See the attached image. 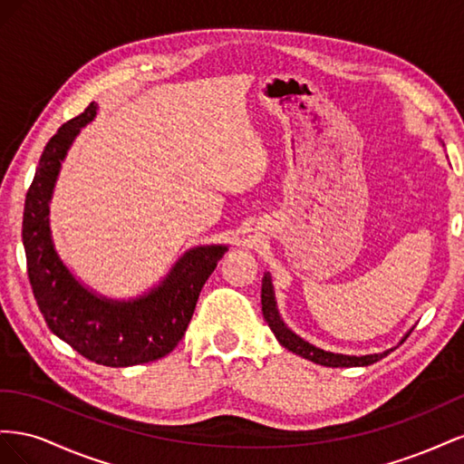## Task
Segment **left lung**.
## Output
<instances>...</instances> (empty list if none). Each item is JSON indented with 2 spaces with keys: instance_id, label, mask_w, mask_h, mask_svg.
Masks as SVG:
<instances>
[{
  "instance_id": "1",
  "label": "left lung",
  "mask_w": 464,
  "mask_h": 464,
  "mask_svg": "<svg viewBox=\"0 0 464 464\" xmlns=\"http://www.w3.org/2000/svg\"><path fill=\"white\" fill-rule=\"evenodd\" d=\"M261 305H263V317L265 321L269 323L271 331L275 333V336L278 339V343L283 344L285 348H288L290 353L298 354L305 360H312L315 363H321V366L327 368H356V366H370V363L385 358L389 353L383 354H370V356H344V354H333V353H325V350L315 348L314 344L305 343L304 339H300L298 334H294L285 323L280 319L278 312H276V304H275V292H273V285H271V276L266 273L263 276V285H261Z\"/></svg>"
}]
</instances>
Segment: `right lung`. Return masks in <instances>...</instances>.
<instances>
[{
	"instance_id": "obj_1",
	"label": "right lung",
	"mask_w": 464,
	"mask_h": 464,
	"mask_svg": "<svg viewBox=\"0 0 464 464\" xmlns=\"http://www.w3.org/2000/svg\"><path fill=\"white\" fill-rule=\"evenodd\" d=\"M94 114L96 104L91 102L42 150L24 199L23 246L34 300L52 333L91 362L125 368L172 353L189 325L203 285L228 247L188 251L159 288L133 302H110L82 288L52 246L48 203L69 145Z\"/></svg>"
}]
</instances>
